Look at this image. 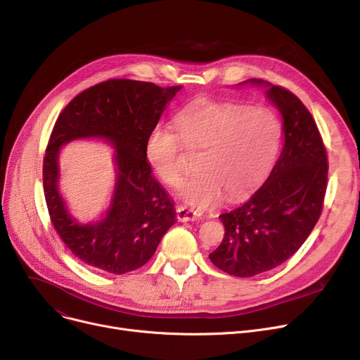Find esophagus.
Masks as SVG:
<instances>
[{"label": "esophagus", "mask_w": 360, "mask_h": 360, "mask_svg": "<svg viewBox=\"0 0 360 360\" xmlns=\"http://www.w3.org/2000/svg\"><path fill=\"white\" fill-rule=\"evenodd\" d=\"M176 216L181 221H190V220L200 219L201 213L194 210V209H190V207H186V205H178L176 207Z\"/></svg>", "instance_id": "esophagus-1"}]
</instances>
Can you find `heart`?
I'll return each mask as SVG.
<instances>
[{"label": "heart", "instance_id": "b5f03b06", "mask_svg": "<svg viewBox=\"0 0 360 360\" xmlns=\"http://www.w3.org/2000/svg\"><path fill=\"white\" fill-rule=\"evenodd\" d=\"M176 131L156 124L146 140V158L158 178L176 186L182 178L181 143L188 150H201L198 172L181 186V197L191 205L217 204L224 194L247 195L266 179L274 163L280 124L264 108L197 101L175 117Z\"/></svg>", "mask_w": 360, "mask_h": 360}]
</instances>
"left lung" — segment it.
Here are the masks:
<instances>
[{"label": "left lung", "instance_id": "left-lung-1", "mask_svg": "<svg viewBox=\"0 0 360 360\" xmlns=\"http://www.w3.org/2000/svg\"><path fill=\"white\" fill-rule=\"evenodd\" d=\"M283 118V150L269 179L236 209L220 214L224 238L209 258L236 277H252L289 259L323 212L328 179L327 150L315 120L300 99L259 79Z\"/></svg>", "mask_w": 360, "mask_h": 360}]
</instances>
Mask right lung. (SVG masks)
Segmentation results:
<instances>
[{
  "instance_id": "1",
  "label": "right lung",
  "mask_w": 360,
  "mask_h": 360,
  "mask_svg": "<svg viewBox=\"0 0 360 360\" xmlns=\"http://www.w3.org/2000/svg\"><path fill=\"white\" fill-rule=\"evenodd\" d=\"M182 86L112 79L79 93L60 113L44 158L51 221L67 248L87 266L112 274L137 270L176 221L175 205L151 175L146 140ZM105 138L115 148L117 185L105 219L80 225L58 191V151L77 138Z\"/></svg>"
}]
</instances>
